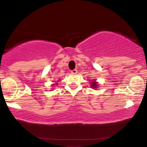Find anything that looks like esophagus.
Wrapping results in <instances>:
<instances>
[{"instance_id": "esophagus-1", "label": "esophagus", "mask_w": 147, "mask_h": 147, "mask_svg": "<svg viewBox=\"0 0 147 147\" xmlns=\"http://www.w3.org/2000/svg\"><path fill=\"white\" fill-rule=\"evenodd\" d=\"M70 72H71L72 74H76V73H77V69H74V70H71V71H70Z\"/></svg>"}]
</instances>
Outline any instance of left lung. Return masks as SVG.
<instances>
[{
  "label": "left lung",
  "instance_id": "obj_1",
  "mask_svg": "<svg viewBox=\"0 0 147 147\" xmlns=\"http://www.w3.org/2000/svg\"><path fill=\"white\" fill-rule=\"evenodd\" d=\"M91 88H97V83H96V82H92V84H91Z\"/></svg>",
  "mask_w": 147,
  "mask_h": 147
}]
</instances>
